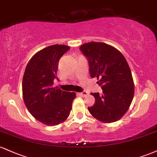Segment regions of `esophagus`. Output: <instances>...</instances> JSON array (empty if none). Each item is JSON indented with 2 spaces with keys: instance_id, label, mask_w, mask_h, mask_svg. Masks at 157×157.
I'll use <instances>...</instances> for the list:
<instances>
[{
  "instance_id": "obj_1",
  "label": "esophagus",
  "mask_w": 157,
  "mask_h": 157,
  "mask_svg": "<svg viewBox=\"0 0 157 157\" xmlns=\"http://www.w3.org/2000/svg\"><path fill=\"white\" fill-rule=\"evenodd\" d=\"M79 94H80V96L85 97V96H86V95H88V94H89V92H88V91H82V92H80V93H79Z\"/></svg>"
}]
</instances>
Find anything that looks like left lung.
<instances>
[{
	"instance_id": "8db88e82",
	"label": "left lung",
	"mask_w": 157,
	"mask_h": 157,
	"mask_svg": "<svg viewBox=\"0 0 157 157\" xmlns=\"http://www.w3.org/2000/svg\"><path fill=\"white\" fill-rule=\"evenodd\" d=\"M89 63L91 77L98 80L102 93H91L95 103L89 107L93 117L103 122L120 120L129 109L134 94L132 75L124 56L104 43L90 42L80 47Z\"/></svg>"
}]
</instances>
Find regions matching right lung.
<instances>
[{"label": "right lung", "mask_w": 157, "mask_h": 157, "mask_svg": "<svg viewBox=\"0 0 157 157\" xmlns=\"http://www.w3.org/2000/svg\"><path fill=\"white\" fill-rule=\"evenodd\" d=\"M70 48L53 45L35 54L27 64L23 78V96L25 105L32 116L47 125H57L69 116L74 92L53 88L58 80L59 60Z\"/></svg>", "instance_id": "add662e5"}]
</instances>
